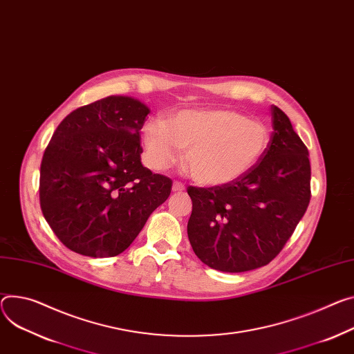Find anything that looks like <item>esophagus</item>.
Returning a JSON list of instances; mask_svg holds the SVG:
<instances>
[{"label": "esophagus", "mask_w": 354, "mask_h": 354, "mask_svg": "<svg viewBox=\"0 0 354 354\" xmlns=\"http://www.w3.org/2000/svg\"><path fill=\"white\" fill-rule=\"evenodd\" d=\"M172 190L174 192H183L185 190V185L182 182H179V180H175L174 185H172Z\"/></svg>", "instance_id": "1"}]
</instances>
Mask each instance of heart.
<instances>
[{
  "instance_id": "heart-1",
  "label": "heart",
  "mask_w": 354,
  "mask_h": 354,
  "mask_svg": "<svg viewBox=\"0 0 354 354\" xmlns=\"http://www.w3.org/2000/svg\"><path fill=\"white\" fill-rule=\"evenodd\" d=\"M148 164L165 169L186 149V167L199 183H229L251 169L266 152L267 127L233 110H182L167 122L152 120L142 130Z\"/></svg>"
}]
</instances>
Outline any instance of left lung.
Here are the masks:
<instances>
[{
    "mask_svg": "<svg viewBox=\"0 0 354 354\" xmlns=\"http://www.w3.org/2000/svg\"><path fill=\"white\" fill-rule=\"evenodd\" d=\"M271 114V140L251 169L224 185L187 187V237L198 259L213 270L244 272L267 266L308 209V148L281 109L272 106Z\"/></svg>",
    "mask_w": 354,
    "mask_h": 354,
    "instance_id": "left-lung-1",
    "label": "left lung"
}]
</instances>
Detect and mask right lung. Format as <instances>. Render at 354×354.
Instances as JSON below:
<instances>
[{"mask_svg":"<svg viewBox=\"0 0 354 354\" xmlns=\"http://www.w3.org/2000/svg\"><path fill=\"white\" fill-rule=\"evenodd\" d=\"M149 109L110 95L72 111L42 158L39 202L56 237L87 257L130 247L149 214L171 195L172 180L141 164V128Z\"/></svg>","mask_w":354,"mask_h":354,"instance_id":"add662e5","label":"right lung"}]
</instances>
